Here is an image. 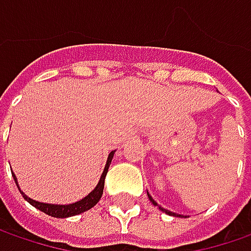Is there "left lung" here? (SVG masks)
Masks as SVG:
<instances>
[{"instance_id":"1","label":"left lung","mask_w":251,"mask_h":251,"mask_svg":"<svg viewBox=\"0 0 251 251\" xmlns=\"http://www.w3.org/2000/svg\"><path fill=\"white\" fill-rule=\"evenodd\" d=\"M148 198H150V200H151V202H152V204H153V205H158V202H156V201H155V200H153V198L151 197V196H150V193H148ZM158 207H159L160 211H163V212H166V214H168V215H172V217H180V215H177V214H175V212H170V211H168V209H165V208H162V207H160V205H158Z\"/></svg>"}]
</instances>
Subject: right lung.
<instances>
[{
  "instance_id": "right-lung-1",
  "label": "right lung",
  "mask_w": 251,
  "mask_h": 251,
  "mask_svg": "<svg viewBox=\"0 0 251 251\" xmlns=\"http://www.w3.org/2000/svg\"><path fill=\"white\" fill-rule=\"evenodd\" d=\"M113 155H114V151H111L110 153H109V158H107V162H106V166H104V170H103V173H101L100 180H99V183H98V186L95 187L93 191H91L88 196L85 198H82L81 201H76V202H74V204H68V205H55V204H44V202H39V201H34L32 198H29L27 196H25V193L19 188L18 186V181H16V176H14L15 183H16V186L19 188V191H21V194L24 196V198L29 202V204H32L34 208H37L39 211H42L44 214H47V215H50V217L54 218H68V217H74V215H78V214H82L85 211H88V209H91L92 207H95L98 202H99V200H100L101 194H103V188H104V177H106V175H107V170H109V166H110L111 159H113Z\"/></svg>"
}]
</instances>
